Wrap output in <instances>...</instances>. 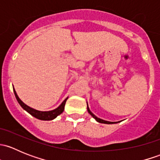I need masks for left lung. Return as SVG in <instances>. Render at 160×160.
<instances>
[{"label": "left lung", "instance_id": "left-lung-1", "mask_svg": "<svg viewBox=\"0 0 160 160\" xmlns=\"http://www.w3.org/2000/svg\"><path fill=\"white\" fill-rule=\"evenodd\" d=\"M88 113H89V114H90V115H91L92 117L93 118H95V119H96V121H97V122H100V123H103V124H115V123H118V122H108V121H104V120H103V119H101V118H99L96 117V116H95L94 114H93V113H92L91 111H90L89 108H88Z\"/></svg>", "mask_w": 160, "mask_h": 160}]
</instances>
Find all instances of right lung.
Returning a JSON list of instances; mask_svg holds the SVG:
<instances>
[{
  "label": "right lung",
  "mask_w": 160,
  "mask_h": 160,
  "mask_svg": "<svg viewBox=\"0 0 160 160\" xmlns=\"http://www.w3.org/2000/svg\"><path fill=\"white\" fill-rule=\"evenodd\" d=\"M14 95H15V98L16 99H17L18 102L19 103V104H20L21 106H22V108L24 109V110H25L27 112L29 113L31 115H32L33 117L42 121L52 120V119L56 118L58 115L62 114V111H64V108H65V104L66 102H67V100L68 99V98H66V99L62 101V104H61L57 108L54 109V110L49 111H40L38 110H35V109L34 108H32L28 107V105L24 104V103L21 101L20 98H18V94L16 93V91L14 90Z\"/></svg>",
  "instance_id": "1"
}]
</instances>
